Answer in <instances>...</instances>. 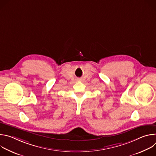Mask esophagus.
<instances>
[{
  "label": "esophagus",
  "instance_id": "esophagus-1",
  "mask_svg": "<svg viewBox=\"0 0 156 156\" xmlns=\"http://www.w3.org/2000/svg\"><path fill=\"white\" fill-rule=\"evenodd\" d=\"M78 80H80V79H78Z\"/></svg>",
  "mask_w": 156,
  "mask_h": 156
}]
</instances>
